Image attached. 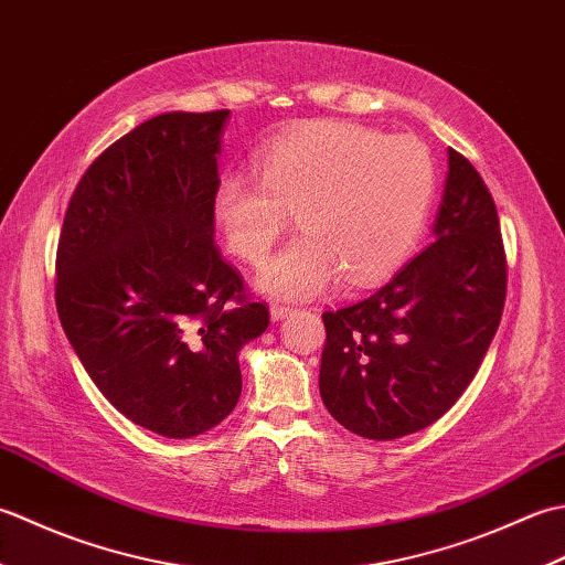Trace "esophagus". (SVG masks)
<instances>
[{"mask_svg": "<svg viewBox=\"0 0 565 565\" xmlns=\"http://www.w3.org/2000/svg\"><path fill=\"white\" fill-rule=\"evenodd\" d=\"M296 313L294 306H281V303H271V318L274 320H284Z\"/></svg>", "mask_w": 565, "mask_h": 565, "instance_id": "34e87169", "label": "esophagus"}]
</instances>
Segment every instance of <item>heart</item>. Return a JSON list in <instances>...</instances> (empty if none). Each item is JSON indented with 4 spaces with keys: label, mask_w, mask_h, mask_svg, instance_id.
<instances>
[{
    "label": "heart",
    "mask_w": 565,
    "mask_h": 565,
    "mask_svg": "<svg viewBox=\"0 0 565 565\" xmlns=\"http://www.w3.org/2000/svg\"><path fill=\"white\" fill-rule=\"evenodd\" d=\"M259 177L231 174L213 191V221L227 249L249 267L267 262L289 213L303 235L262 274V289L308 298L344 279L366 286L413 247L435 194V164L411 136L320 121L259 154Z\"/></svg>",
    "instance_id": "obj_1"
}]
</instances>
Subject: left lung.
Here are the masks:
<instances>
[{
  "label": "left lung",
  "instance_id": "obj_1",
  "mask_svg": "<svg viewBox=\"0 0 565 565\" xmlns=\"http://www.w3.org/2000/svg\"><path fill=\"white\" fill-rule=\"evenodd\" d=\"M508 259L495 201L449 148L435 243L362 301L326 310L320 395L342 427L398 439L449 411L500 326Z\"/></svg>",
  "mask_w": 565,
  "mask_h": 565
}]
</instances>
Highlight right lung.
<instances>
[{
    "instance_id": "right-lung-1",
    "label": "right lung",
    "mask_w": 565,
    "mask_h": 565,
    "mask_svg": "<svg viewBox=\"0 0 565 565\" xmlns=\"http://www.w3.org/2000/svg\"><path fill=\"white\" fill-rule=\"evenodd\" d=\"M227 109L162 114L111 142L72 191L55 306L89 379L118 413L186 439L233 413L237 352L269 328L213 243Z\"/></svg>"
}]
</instances>
